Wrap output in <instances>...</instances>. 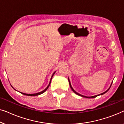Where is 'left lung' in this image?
Returning a JSON list of instances; mask_svg holds the SVG:
<instances>
[{"mask_svg": "<svg viewBox=\"0 0 124 124\" xmlns=\"http://www.w3.org/2000/svg\"><path fill=\"white\" fill-rule=\"evenodd\" d=\"M69 84H70V88H71V89H72V90L73 92H74L75 93V94H78V95H80V96H81V97H85V98H95V97H97V96H98V95H103V94H104V93H106V92H108V90L109 89H110V88H111V85H112V84H111V86H110V87H109V88L108 89L106 90V92H104V93H101V94H99V95H94V96H92V97H86V96H84V95H81V94H79L78 93H77V92H75L74 90V89L72 88V87L71 86V83H70V80H69Z\"/></svg>", "mask_w": 124, "mask_h": 124, "instance_id": "left-lung-1", "label": "left lung"}]
</instances>
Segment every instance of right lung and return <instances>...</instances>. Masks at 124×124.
I'll list each match as a JSON object with an SVG mask.
<instances>
[{"mask_svg": "<svg viewBox=\"0 0 124 124\" xmlns=\"http://www.w3.org/2000/svg\"><path fill=\"white\" fill-rule=\"evenodd\" d=\"M55 72H54L53 74V75H52V77H51V79H50V82H49V85H48V86L46 87V88L44 90H43L42 92H39V93H35V94H26V93H22V92H20L21 93V94H23V95H28V96H36V95H40V94H42V93H44V92L46 91V90L48 89V88H49V85H50V83H51V80H52V78H53V75H54V74H55ZM11 86L12 87V86L11 85ZM12 88H13V87H12ZM15 90H16V89H15Z\"/></svg>", "mask_w": 124, "mask_h": 124, "instance_id": "right-lung-1", "label": "right lung"}]
</instances>
